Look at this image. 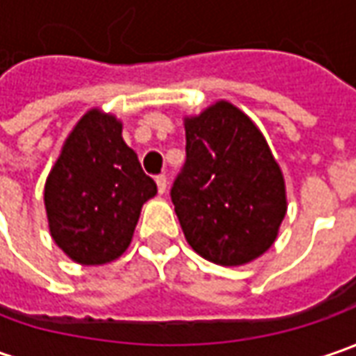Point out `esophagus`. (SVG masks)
Here are the masks:
<instances>
[{
	"label": "esophagus",
	"mask_w": 356,
	"mask_h": 356,
	"mask_svg": "<svg viewBox=\"0 0 356 356\" xmlns=\"http://www.w3.org/2000/svg\"><path fill=\"white\" fill-rule=\"evenodd\" d=\"M156 186H158V192H160V194H164V192H166L168 180H166V176H164V174H158L156 176Z\"/></svg>",
	"instance_id": "34e87169"
}]
</instances>
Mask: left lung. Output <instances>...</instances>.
Wrapping results in <instances>:
<instances>
[{
	"label": "left lung",
	"mask_w": 356,
	"mask_h": 356,
	"mask_svg": "<svg viewBox=\"0 0 356 356\" xmlns=\"http://www.w3.org/2000/svg\"><path fill=\"white\" fill-rule=\"evenodd\" d=\"M186 162L170 190L186 241L218 266L266 253L287 212L285 182L248 115L218 101L184 118Z\"/></svg>",
	"instance_id": "1"
}]
</instances>
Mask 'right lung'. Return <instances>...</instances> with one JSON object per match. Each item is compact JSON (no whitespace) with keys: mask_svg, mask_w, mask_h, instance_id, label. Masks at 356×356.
Segmentation results:
<instances>
[{"mask_svg":"<svg viewBox=\"0 0 356 356\" xmlns=\"http://www.w3.org/2000/svg\"><path fill=\"white\" fill-rule=\"evenodd\" d=\"M156 194L115 115L92 108L67 136L45 182L55 243L81 266H103L130 245L143 204Z\"/></svg>","mask_w":356,"mask_h":356,"instance_id":"obj_1","label":"right lung"}]
</instances>
